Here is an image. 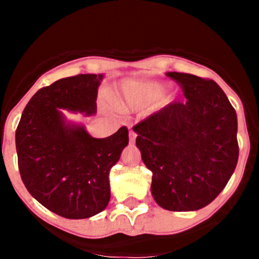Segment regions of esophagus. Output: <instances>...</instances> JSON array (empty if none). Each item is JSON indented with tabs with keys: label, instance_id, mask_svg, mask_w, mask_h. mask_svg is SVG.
I'll list each match as a JSON object with an SVG mask.
<instances>
[{
	"label": "esophagus",
	"instance_id": "obj_1",
	"mask_svg": "<svg viewBox=\"0 0 259 259\" xmlns=\"http://www.w3.org/2000/svg\"><path fill=\"white\" fill-rule=\"evenodd\" d=\"M135 140H136V134H135L134 131H130V141H131V143H134Z\"/></svg>",
	"mask_w": 259,
	"mask_h": 259
}]
</instances>
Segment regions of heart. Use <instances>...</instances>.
Returning <instances> with one entry per match:
<instances>
[{"instance_id":"b5f03b06","label":"heart","mask_w":259,"mask_h":259,"mask_svg":"<svg viewBox=\"0 0 259 259\" xmlns=\"http://www.w3.org/2000/svg\"><path fill=\"white\" fill-rule=\"evenodd\" d=\"M164 91V84L158 81H127L119 89L115 101L124 110L139 109L158 101Z\"/></svg>"}]
</instances>
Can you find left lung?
<instances>
[{
  "label": "left lung",
  "instance_id": "obj_1",
  "mask_svg": "<svg viewBox=\"0 0 259 259\" xmlns=\"http://www.w3.org/2000/svg\"><path fill=\"white\" fill-rule=\"evenodd\" d=\"M187 101L174 102L134 127L153 172V198L170 211H193L217 198L239 159L236 111L214 80L167 72Z\"/></svg>",
  "mask_w": 259,
  "mask_h": 259
}]
</instances>
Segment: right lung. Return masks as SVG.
Here are the masks:
<instances>
[{
  "mask_svg": "<svg viewBox=\"0 0 259 259\" xmlns=\"http://www.w3.org/2000/svg\"><path fill=\"white\" fill-rule=\"evenodd\" d=\"M102 74L59 79L33 95L15 132L20 178L33 198L67 219L101 212L110 201L109 174L128 145L127 127L95 139L62 110L93 115Z\"/></svg>",
  "mask_w": 259,
  "mask_h": 259,
  "instance_id": "1",
  "label": "right lung"
}]
</instances>
